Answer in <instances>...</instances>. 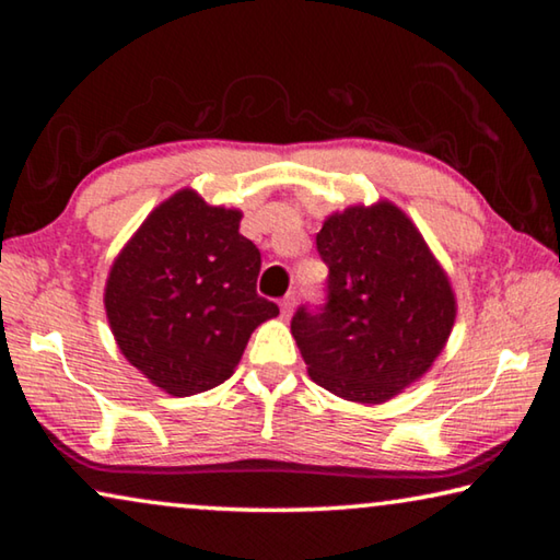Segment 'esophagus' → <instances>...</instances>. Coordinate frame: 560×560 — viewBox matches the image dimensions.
<instances>
[{
    "label": "esophagus",
    "instance_id": "esophagus-1",
    "mask_svg": "<svg viewBox=\"0 0 560 560\" xmlns=\"http://www.w3.org/2000/svg\"><path fill=\"white\" fill-rule=\"evenodd\" d=\"M279 311H281V318H289L291 311H293V299H291V296L281 299V301H279Z\"/></svg>",
    "mask_w": 560,
    "mask_h": 560
}]
</instances>
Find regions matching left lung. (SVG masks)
Masks as SVG:
<instances>
[{"label":"left lung","mask_w":560,"mask_h":560,"mask_svg":"<svg viewBox=\"0 0 560 560\" xmlns=\"http://www.w3.org/2000/svg\"><path fill=\"white\" fill-rule=\"evenodd\" d=\"M328 303L291 320L311 381L343 400L383 405L420 381L457 318L452 281L390 200L350 205L316 234Z\"/></svg>","instance_id":"left-lung-1"}]
</instances>
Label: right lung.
I'll return each mask as SVG.
<instances>
[{"label": "right lung", "mask_w": 560, "mask_h": 560, "mask_svg": "<svg viewBox=\"0 0 560 560\" xmlns=\"http://www.w3.org/2000/svg\"><path fill=\"white\" fill-rule=\"evenodd\" d=\"M242 212L192 187L160 202L118 252L106 303L132 368L167 395L212 390L240 365L254 328L279 316L257 293L261 254L240 234Z\"/></svg>", "instance_id": "1"}]
</instances>
